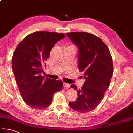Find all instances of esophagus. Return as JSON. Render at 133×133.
I'll use <instances>...</instances> for the list:
<instances>
[{"label": "esophagus", "mask_w": 133, "mask_h": 133, "mask_svg": "<svg viewBox=\"0 0 133 133\" xmlns=\"http://www.w3.org/2000/svg\"><path fill=\"white\" fill-rule=\"evenodd\" d=\"M63 86L65 88H70V85L69 84H67L66 83H63Z\"/></svg>", "instance_id": "obj_1"}]
</instances>
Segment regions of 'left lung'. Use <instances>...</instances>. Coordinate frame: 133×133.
<instances>
[{"instance_id":"8db88e82","label":"left lung","mask_w":133,"mask_h":133,"mask_svg":"<svg viewBox=\"0 0 133 133\" xmlns=\"http://www.w3.org/2000/svg\"><path fill=\"white\" fill-rule=\"evenodd\" d=\"M78 48V69L85 79L78 98L69 105L79 113L95 109L102 101L110 85L113 73L112 57L107 45L96 35L84 32L67 33ZM71 88L77 90L72 84Z\"/></svg>"}]
</instances>
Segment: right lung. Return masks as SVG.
<instances>
[{"instance_id":"obj_1","label":"right lung","mask_w":133,"mask_h":133,"mask_svg":"<svg viewBox=\"0 0 133 133\" xmlns=\"http://www.w3.org/2000/svg\"><path fill=\"white\" fill-rule=\"evenodd\" d=\"M63 33L38 31L28 35L14 51L12 68L23 101L36 109L49 107L54 94L61 91L63 82L41 75L50 50L65 37Z\"/></svg>"}]
</instances>
